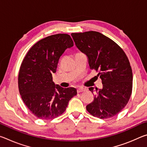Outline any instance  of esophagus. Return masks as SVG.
<instances>
[{"label":"esophagus","mask_w":147,"mask_h":147,"mask_svg":"<svg viewBox=\"0 0 147 147\" xmlns=\"http://www.w3.org/2000/svg\"><path fill=\"white\" fill-rule=\"evenodd\" d=\"M86 91V89L84 88H82V87H80V88H78V89H77V92L78 93H81V92H84Z\"/></svg>","instance_id":"esophagus-1"}]
</instances>
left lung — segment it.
<instances>
[{"instance_id": "obj_1", "label": "left lung", "mask_w": 147, "mask_h": 147, "mask_svg": "<svg viewBox=\"0 0 147 147\" xmlns=\"http://www.w3.org/2000/svg\"><path fill=\"white\" fill-rule=\"evenodd\" d=\"M77 48L88 57L91 69L98 71L103 87L96 89L94 100L86 106L100 119L116 115L127 104L132 90V71L126 54L117 44L100 32L72 33ZM94 93V88H89Z\"/></svg>"}]
</instances>
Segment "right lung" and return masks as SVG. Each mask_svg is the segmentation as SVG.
<instances>
[{
  "label": "right lung",
  "mask_w": 147,
  "mask_h": 147,
  "mask_svg": "<svg viewBox=\"0 0 147 147\" xmlns=\"http://www.w3.org/2000/svg\"><path fill=\"white\" fill-rule=\"evenodd\" d=\"M74 45L66 34L41 39L27 53L20 67L18 86L21 98L30 111L41 119L61 115L77 94L74 88H63L53 81L60 56Z\"/></svg>",
  "instance_id": "right-lung-1"
}]
</instances>
